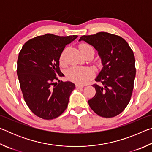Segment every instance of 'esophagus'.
<instances>
[{
	"label": "esophagus",
	"mask_w": 152,
	"mask_h": 152,
	"mask_svg": "<svg viewBox=\"0 0 152 152\" xmlns=\"http://www.w3.org/2000/svg\"><path fill=\"white\" fill-rule=\"evenodd\" d=\"M84 86H81V85H79V84H76V88L77 89H80V88H83Z\"/></svg>",
	"instance_id": "34e87169"
}]
</instances>
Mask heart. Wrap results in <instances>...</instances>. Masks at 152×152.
I'll return each mask as SVG.
<instances>
[{
  "mask_svg": "<svg viewBox=\"0 0 152 152\" xmlns=\"http://www.w3.org/2000/svg\"><path fill=\"white\" fill-rule=\"evenodd\" d=\"M79 49L82 53L88 49H93L91 45L87 43H80L79 45ZM64 53L63 51L60 57V61L61 64L64 63ZM94 76V72L92 69L86 67H72L67 71L66 77L70 81L75 82L78 84H84L91 80Z\"/></svg>",
  "mask_w": 152,
  "mask_h": 152,
  "instance_id": "1",
  "label": "heart"
}]
</instances>
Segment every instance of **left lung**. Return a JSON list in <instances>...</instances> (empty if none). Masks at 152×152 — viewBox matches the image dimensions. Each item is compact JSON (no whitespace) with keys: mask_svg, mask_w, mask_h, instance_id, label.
Returning <instances> with one entry per match:
<instances>
[{"mask_svg":"<svg viewBox=\"0 0 152 152\" xmlns=\"http://www.w3.org/2000/svg\"><path fill=\"white\" fill-rule=\"evenodd\" d=\"M93 46L101 58V71L92 86L96 94L88 101L90 107L99 116L111 118L122 113L132 97L136 69L133 50L119 35L107 32L83 35L79 41Z\"/></svg>","mask_w":152,"mask_h":152,"instance_id":"obj_1","label":"left lung"}]
</instances>
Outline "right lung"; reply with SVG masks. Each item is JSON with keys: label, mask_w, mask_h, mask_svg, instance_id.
<instances>
[{"label": "right lung", "mask_w": 152, "mask_h": 152, "mask_svg": "<svg viewBox=\"0 0 152 152\" xmlns=\"http://www.w3.org/2000/svg\"><path fill=\"white\" fill-rule=\"evenodd\" d=\"M77 37L47 33L27 41L20 51L17 73L20 89L28 107L42 119L57 118L68 107L75 85L56 80L63 76L59 67L61 53Z\"/></svg>", "instance_id": "right-lung-1"}]
</instances>
